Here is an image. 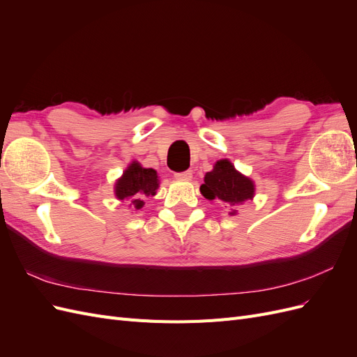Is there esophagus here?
Instances as JSON below:
<instances>
[{
    "instance_id": "obj_1",
    "label": "esophagus",
    "mask_w": 357,
    "mask_h": 357,
    "mask_svg": "<svg viewBox=\"0 0 357 357\" xmlns=\"http://www.w3.org/2000/svg\"><path fill=\"white\" fill-rule=\"evenodd\" d=\"M174 177H176L177 180H181V181H189V180H192V177H193V172H192V171L176 172Z\"/></svg>"
}]
</instances>
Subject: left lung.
I'll return each mask as SVG.
<instances>
[{
  "mask_svg": "<svg viewBox=\"0 0 357 357\" xmlns=\"http://www.w3.org/2000/svg\"><path fill=\"white\" fill-rule=\"evenodd\" d=\"M202 197L208 201H220L229 207L231 215H235L236 205H241L255 197V181L238 169H235L229 159H220L213 165L210 172H205L204 185L199 188Z\"/></svg>",
  "mask_w": 357,
  "mask_h": 357,
  "instance_id": "left-lung-1",
  "label": "left lung"
}]
</instances>
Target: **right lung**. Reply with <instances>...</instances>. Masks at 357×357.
<instances>
[{"instance_id":"1","label":"right lung","mask_w":357,"mask_h":357,"mask_svg":"<svg viewBox=\"0 0 357 357\" xmlns=\"http://www.w3.org/2000/svg\"><path fill=\"white\" fill-rule=\"evenodd\" d=\"M159 183L156 169L144 168L139 162L132 160L116 180L114 197L122 202L126 201L129 207L138 211L143 208L146 198L156 195Z\"/></svg>"}]
</instances>
